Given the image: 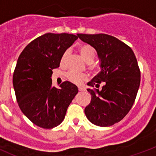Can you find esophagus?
Returning <instances> with one entry per match:
<instances>
[{"label":"esophagus","mask_w":156,"mask_h":156,"mask_svg":"<svg viewBox=\"0 0 156 156\" xmlns=\"http://www.w3.org/2000/svg\"><path fill=\"white\" fill-rule=\"evenodd\" d=\"M78 90H79L80 92H83V91H85V87H78Z\"/></svg>","instance_id":"34e87169"}]
</instances>
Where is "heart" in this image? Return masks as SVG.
Segmentation results:
<instances>
[{
	"instance_id": "obj_1",
	"label": "heart",
	"mask_w": 156,
	"mask_h": 156,
	"mask_svg": "<svg viewBox=\"0 0 156 156\" xmlns=\"http://www.w3.org/2000/svg\"><path fill=\"white\" fill-rule=\"evenodd\" d=\"M79 52L81 56L87 62H92L96 56V51L95 48H93L90 44H83V45L80 46ZM68 55H69L68 50L63 52L62 56L60 57V64L61 65H64L65 64ZM66 78L72 83H76V84H80L87 79V75L86 73H79L70 71L66 73Z\"/></svg>"
}]
</instances>
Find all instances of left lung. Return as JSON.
Here are the masks:
<instances>
[{"label":"left lung","instance_id":"8db88e82","mask_svg":"<svg viewBox=\"0 0 156 156\" xmlns=\"http://www.w3.org/2000/svg\"><path fill=\"white\" fill-rule=\"evenodd\" d=\"M96 50L101 72L87 84L92 99L84 109L91 123L109 127L126 116L132 108L140 84V70L133 51L125 43L108 34H77ZM100 83L104 86L101 90Z\"/></svg>","mask_w":156,"mask_h":156}]
</instances>
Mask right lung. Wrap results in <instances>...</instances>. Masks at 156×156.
Returning <instances> with one entry per match:
<instances>
[{
	"label": "right lung",
	"mask_w": 156,
	"mask_h": 156,
	"mask_svg": "<svg viewBox=\"0 0 156 156\" xmlns=\"http://www.w3.org/2000/svg\"><path fill=\"white\" fill-rule=\"evenodd\" d=\"M78 38L69 33H45L33 40L19 56L12 76L19 108L37 126L51 129L61 123L78 88L64 81L52 86V69L63 52Z\"/></svg>",
	"instance_id": "add662e5"
}]
</instances>
